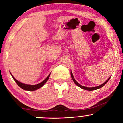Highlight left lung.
<instances>
[{
  "label": "left lung",
  "mask_w": 123,
  "mask_h": 123,
  "mask_svg": "<svg viewBox=\"0 0 123 123\" xmlns=\"http://www.w3.org/2000/svg\"><path fill=\"white\" fill-rule=\"evenodd\" d=\"M70 74H71V78H72V80H73V82H74V83H75V85H77L78 86L80 87V88H82V89L86 90H88V91H92V90H97V89H99V88H100L101 87H102L105 86V84H106V83H107V82H108V80H109L110 79V78H111V77H110L109 78H108V80H106V81H105V83H102V85H99V86H98L94 87H85V86H82L81 85H80V83H78L77 81H76L75 80V78H74V76H73V73H72V72H71H71H70Z\"/></svg>",
  "instance_id": "obj_1"
}]
</instances>
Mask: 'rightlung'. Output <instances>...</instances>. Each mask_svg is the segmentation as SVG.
Listing matches in <instances>:
<instances>
[{"mask_svg": "<svg viewBox=\"0 0 123 123\" xmlns=\"http://www.w3.org/2000/svg\"><path fill=\"white\" fill-rule=\"evenodd\" d=\"M10 74H11V75H12V78H13L14 80L16 82V83L18 84V85L20 87V88H21L22 89L24 90H27V91H35V90H36L37 89H38V88L42 87H43V85H44L46 83V82L48 81V79L49 78V77H50L51 73H50V74H49V75H48V77H46V78L45 79V80H43V82H41V83L37 84V85H27V84H25V83H21V82H20L19 81H18V80H16V79L14 78L13 76L12 75L11 73H10Z\"/></svg>", "mask_w": 123, "mask_h": 123, "instance_id": "1", "label": "right lung"}]
</instances>
